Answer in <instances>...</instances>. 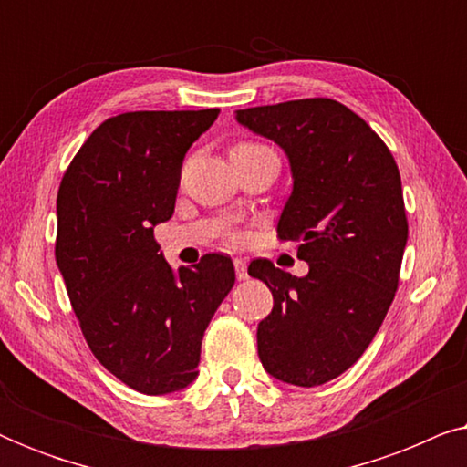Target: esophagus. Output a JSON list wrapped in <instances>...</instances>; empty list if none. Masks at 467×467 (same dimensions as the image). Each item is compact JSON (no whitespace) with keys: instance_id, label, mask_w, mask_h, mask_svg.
I'll use <instances>...</instances> for the list:
<instances>
[{"instance_id":"34e87169","label":"esophagus","mask_w":467,"mask_h":467,"mask_svg":"<svg viewBox=\"0 0 467 467\" xmlns=\"http://www.w3.org/2000/svg\"><path fill=\"white\" fill-rule=\"evenodd\" d=\"M234 267H235V278L238 280H246L248 278V264L246 259H234Z\"/></svg>"}]
</instances>
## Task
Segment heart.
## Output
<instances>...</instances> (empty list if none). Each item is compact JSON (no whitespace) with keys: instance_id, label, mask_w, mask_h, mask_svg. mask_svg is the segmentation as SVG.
<instances>
[{"instance_id":"1","label":"heart","mask_w":467,"mask_h":467,"mask_svg":"<svg viewBox=\"0 0 467 467\" xmlns=\"http://www.w3.org/2000/svg\"><path fill=\"white\" fill-rule=\"evenodd\" d=\"M238 146H257V144H238Z\"/></svg>"}]
</instances>
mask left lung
<instances>
[{"mask_svg": "<svg viewBox=\"0 0 467 467\" xmlns=\"http://www.w3.org/2000/svg\"><path fill=\"white\" fill-rule=\"evenodd\" d=\"M235 120L289 159L293 191L276 232L299 242L310 267L302 278L267 259L248 267L274 296L259 359L289 385H323L359 359L395 297L408 240L398 163L366 120L327 98L246 108Z\"/></svg>", "mask_w": 467, "mask_h": 467, "instance_id": "left-lung-1", "label": "left lung"}]
</instances>
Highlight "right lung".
<instances>
[{"instance_id": "add662e5", "label": "right lung", "mask_w": 467, "mask_h": 467, "mask_svg": "<svg viewBox=\"0 0 467 467\" xmlns=\"http://www.w3.org/2000/svg\"><path fill=\"white\" fill-rule=\"evenodd\" d=\"M219 108L125 112L101 123L63 174L55 257L101 366L146 395L197 379L202 337L235 283L210 253L174 272L155 227L174 214L182 161Z\"/></svg>"}]
</instances>
